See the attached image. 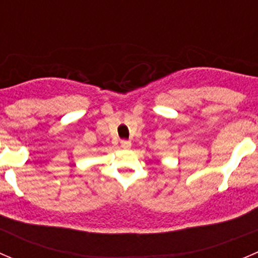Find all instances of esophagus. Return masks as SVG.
<instances>
[{"label":"esophagus","instance_id":"esophagus-1","mask_svg":"<svg viewBox=\"0 0 258 258\" xmlns=\"http://www.w3.org/2000/svg\"><path fill=\"white\" fill-rule=\"evenodd\" d=\"M121 147L123 148V150H130V148H131V142L123 140V141H121Z\"/></svg>","mask_w":258,"mask_h":258}]
</instances>
